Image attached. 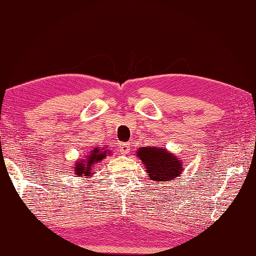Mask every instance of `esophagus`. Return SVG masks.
Returning a JSON list of instances; mask_svg holds the SVG:
<instances>
[{
    "mask_svg": "<svg viewBox=\"0 0 256 256\" xmlns=\"http://www.w3.org/2000/svg\"><path fill=\"white\" fill-rule=\"evenodd\" d=\"M120 151H121L122 154H128L130 152V143L128 142H125V143H122L121 145H120Z\"/></svg>",
    "mask_w": 256,
    "mask_h": 256,
    "instance_id": "obj_1",
    "label": "esophagus"
}]
</instances>
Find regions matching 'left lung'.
Instances as JSON below:
<instances>
[{
	"instance_id": "left-lung-1",
	"label": "left lung",
	"mask_w": 256,
	"mask_h": 256,
	"mask_svg": "<svg viewBox=\"0 0 256 256\" xmlns=\"http://www.w3.org/2000/svg\"><path fill=\"white\" fill-rule=\"evenodd\" d=\"M136 156L144 164L150 180L160 184L176 180L183 172V163L176 155L160 146H141Z\"/></svg>"
}]
</instances>
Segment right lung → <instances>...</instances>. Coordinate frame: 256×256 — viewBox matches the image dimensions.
<instances>
[{
	"mask_svg": "<svg viewBox=\"0 0 256 256\" xmlns=\"http://www.w3.org/2000/svg\"><path fill=\"white\" fill-rule=\"evenodd\" d=\"M108 146V145H105ZM112 151L108 148H101V146H95L88 155H84L83 158H78L75 162L72 170H74V174L76 176H82L85 178H91L94 174L95 165L104 160L108 155H111Z\"/></svg>",
	"mask_w": 256,
	"mask_h": 256,
	"instance_id": "obj_1",
	"label": "right lung"
}]
</instances>
